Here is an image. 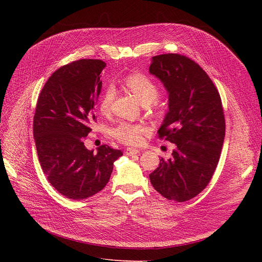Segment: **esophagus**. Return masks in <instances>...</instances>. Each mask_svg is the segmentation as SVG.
<instances>
[{"mask_svg":"<svg viewBox=\"0 0 262 262\" xmlns=\"http://www.w3.org/2000/svg\"><path fill=\"white\" fill-rule=\"evenodd\" d=\"M125 153H126V155L132 156V155H136V154L140 153V150L137 149V148H133V147H127V148L125 149Z\"/></svg>","mask_w":262,"mask_h":262,"instance_id":"34e87169","label":"esophagus"}]
</instances>
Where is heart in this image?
<instances>
[{
    "instance_id": "heart-1",
    "label": "heart",
    "mask_w": 262,
    "mask_h": 262,
    "mask_svg": "<svg viewBox=\"0 0 262 262\" xmlns=\"http://www.w3.org/2000/svg\"><path fill=\"white\" fill-rule=\"evenodd\" d=\"M126 87L137 96L143 105L154 103L159 94L156 82L142 73H133L125 78ZM115 96V89L108 87L103 92L100 99V110L103 115H107ZM147 127L140 123L122 121L112 129L113 137L126 145H139L143 140V135Z\"/></svg>"
}]
</instances>
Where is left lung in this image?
Listing matches in <instances>:
<instances>
[{
  "instance_id": "left-lung-1",
  "label": "left lung",
  "mask_w": 262,
  "mask_h": 262,
  "mask_svg": "<svg viewBox=\"0 0 262 262\" xmlns=\"http://www.w3.org/2000/svg\"><path fill=\"white\" fill-rule=\"evenodd\" d=\"M149 73L169 93V112L158 137L175 144L149 181L162 196L186 202L206 188L217 166L225 137L221 96L208 74L184 55L154 56Z\"/></svg>"
}]
</instances>
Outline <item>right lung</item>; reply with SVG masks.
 Returning a JSON list of instances; mask_svg holds the SVG:
<instances>
[{"mask_svg":"<svg viewBox=\"0 0 262 262\" xmlns=\"http://www.w3.org/2000/svg\"><path fill=\"white\" fill-rule=\"evenodd\" d=\"M106 63L80 59L60 67L41 90L34 116L40 166L50 184L70 200L98 193L109 182L121 149L101 145L98 153L84 139L95 122V105Z\"/></svg>","mask_w":262,"mask_h":262,"instance_id":"obj_1","label":"right lung"}]
</instances>
